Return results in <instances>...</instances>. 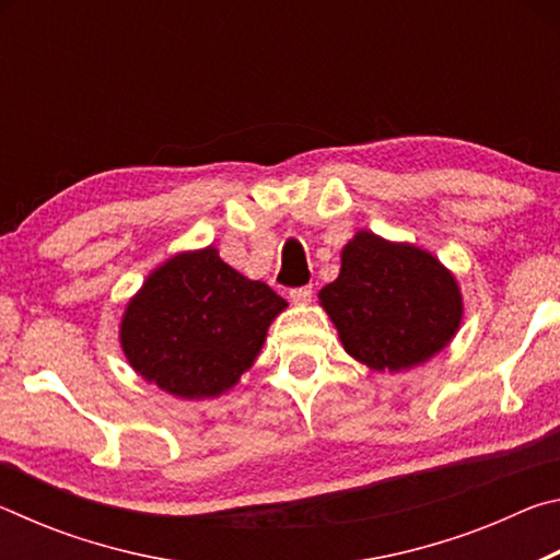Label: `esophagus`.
<instances>
[{
  "instance_id": "1",
  "label": "esophagus",
  "mask_w": 560,
  "mask_h": 560,
  "mask_svg": "<svg viewBox=\"0 0 560 560\" xmlns=\"http://www.w3.org/2000/svg\"><path fill=\"white\" fill-rule=\"evenodd\" d=\"M311 296H314V289L311 287H299L289 291V299L296 303V306H306V303H311Z\"/></svg>"
}]
</instances>
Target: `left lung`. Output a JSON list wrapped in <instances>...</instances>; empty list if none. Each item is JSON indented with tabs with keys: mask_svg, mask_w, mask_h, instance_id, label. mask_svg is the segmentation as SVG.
I'll list each match as a JSON object with an SVG mask.
<instances>
[{
	"mask_svg": "<svg viewBox=\"0 0 560 560\" xmlns=\"http://www.w3.org/2000/svg\"><path fill=\"white\" fill-rule=\"evenodd\" d=\"M346 353L377 373L428 363L457 336L462 289L444 264L410 242L355 232L340 273L318 291Z\"/></svg>",
	"mask_w": 560,
	"mask_h": 560,
	"instance_id": "obj_1",
	"label": "left lung"
}]
</instances>
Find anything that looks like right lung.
Segmentation results:
<instances>
[{
	"label": "right lung",
	"instance_id": "obj_1",
	"mask_svg": "<svg viewBox=\"0 0 560 560\" xmlns=\"http://www.w3.org/2000/svg\"><path fill=\"white\" fill-rule=\"evenodd\" d=\"M287 306L210 244L177 252L148 273L122 311L118 338L143 381L179 400H205L240 383Z\"/></svg>",
	"mask_w": 560,
	"mask_h": 560
}]
</instances>
